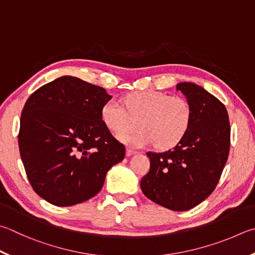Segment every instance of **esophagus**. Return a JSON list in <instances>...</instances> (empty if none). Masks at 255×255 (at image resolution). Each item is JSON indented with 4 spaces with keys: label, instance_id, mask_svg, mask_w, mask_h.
<instances>
[{
    "label": "esophagus",
    "instance_id": "1",
    "mask_svg": "<svg viewBox=\"0 0 255 255\" xmlns=\"http://www.w3.org/2000/svg\"><path fill=\"white\" fill-rule=\"evenodd\" d=\"M135 154H137V151L131 149V148H127V149H126V156L129 157V156H132V155H135Z\"/></svg>",
    "mask_w": 255,
    "mask_h": 255
}]
</instances>
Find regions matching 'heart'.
I'll use <instances>...</instances> for the list:
<instances>
[{
  "label": "heart",
  "mask_w": 255,
  "mask_h": 255,
  "mask_svg": "<svg viewBox=\"0 0 255 255\" xmlns=\"http://www.w3.org/2000/svg\"><path fill=\"white\" fill-rule=\"evenodd\" d=\"M125 110L118 101L108 100L101 109V119L118 139L132 147L154 145L168 150L184 139L193 122V108L183 97L155 90L139 91L124 99ZM138 122L139 129L122 133Z\"/></svg>",
  "instance_id": "obj_1"
}]
</instances>
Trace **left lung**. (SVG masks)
Returning a JSON list of instances; mask_svg holds the SVG:
<instances>
[{"label":"left lung","instance_id":"8db88e82","mask_svg":"<svg viewBox=\"0 0 255 255\" xmlns=\"http://www.w3.org/2000/svg\"><path fill=\"white\" fill-rule=\"evenodd\" d=\"M193 108L186 136L173 149L148 151L150 169L140 180L145 196L172 211H187L211 195L223 172L230 151V120L221 101L204 88L180 82Z\"/></svg>","mask_w":255,"mask_h":255}]
</instances>
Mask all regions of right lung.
<instances>
[{"mask_svg": "<svg viewBox=\"0 0 255 255\" xmlns=\"http://www.w3.org/2000/svg\"><path fill=\"white\" fill-rule=\"evenodd\" d=\"M104 88L64 76L39 88L22 110L18 148L27 179L43 200L71 206L94 197L125 146L101 119Z\"/></svg>", "mask_w": 255, "mask_h": 255, "instance_id": "right-lung-1", "label": "right lung"}]
</instances>
